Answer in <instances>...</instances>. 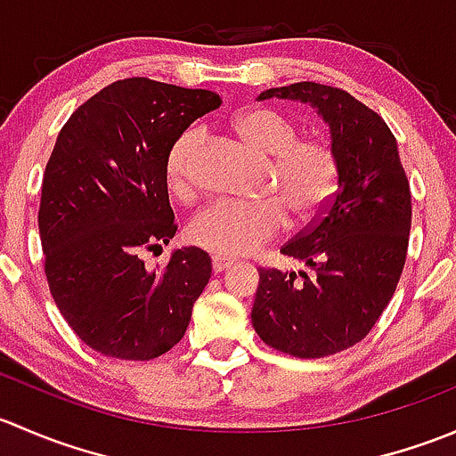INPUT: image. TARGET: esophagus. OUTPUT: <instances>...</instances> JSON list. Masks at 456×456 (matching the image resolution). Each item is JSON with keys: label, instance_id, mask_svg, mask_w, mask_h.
<instances>
[{"label": "esophagus", "instance_id": "34e87169", "mask_svg": "<svg viewBox=\"0 0 456 456\" xmlns=\"http://www.w3.org/2000/svg\"><path fill=\"white\" fill-rule=\"evenodd\" d=\"M233 266V260H224V257H214L211 260V269H214V273H224V271H229Z\"/></svg>", "mask_w": 456, "mask_h": 456}]
</instances>
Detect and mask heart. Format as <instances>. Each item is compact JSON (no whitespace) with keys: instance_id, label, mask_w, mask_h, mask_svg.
I'll use <instances>...</instances> for the list:
<instances>
[{"instance_id":"obj_1","label":"heart","mask_w":456,"mask_h":456,"mask_svg":"<svg viewBox=\"0 0 456 456\" xmlns=\"http://www.w3.org/2000/svg\"><path fill=\"white\" fill-rule=\"evenodd\" d=\"M236 136L262 156H271L269 190L280 196L265 200H214L191 218L187 238L200 249L218 257L249 256L273 240L293 220L315 218L338 187V156L324 139H297V127L269 108H249L232 123ZM200 132L187 130L165 154V178L172 194L181 200L194 196L191 159Z\"/></svg>"}]
</instances>
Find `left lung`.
Segmentation results:
<instances>
[{
    "label": "left lung",
    "instance_id": "left-lung-1",
    "mask_svg": "<svg viewBox=\"0 0 456 456\" xmlns=\"http://www.w3.org/2000/svg\"><path fill=\"white\" fill-rule=\"evenodd\" d=\"M257 99L314 105L329 123L339 174L314 227L280 249L309 271L262 269L251 324L287 355H335L369 335L406 262L412 205L397 141L379 114L339 87L302 81Z\"/></svg>",
    "mask_w": 456,
    "mask_h": 456
}]
</instances>
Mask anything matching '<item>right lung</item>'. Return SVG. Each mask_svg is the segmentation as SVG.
I'll return each instance as SVG.
<instances>
[{"label": "right lung", "mask_w": 456, "mask_h": 456, "mask_svg": "<svg viewBox=\"0 0 456 456\" xmlns=\"http://www.w3.org/2000/svg\"><path fill=\"white\" fill-rule=\"evenodd\" d=\"M218 105L209 90L132 77L87 99L59 132L39 205L45 278L68 324L101 355L154 360L190 326L211 257L183 247L156 271L139 254L176 233L165 154Z\"/></svg>", "instance_id": "right-lung-1"}]
</instances>
